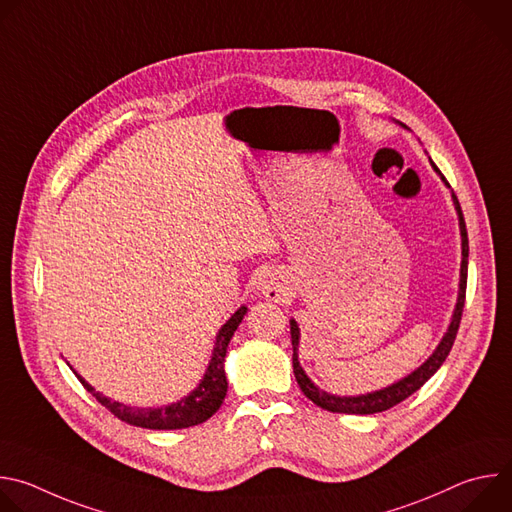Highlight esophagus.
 Listing matches in <instances>:
<instances>
[{
    "label": "esophagus",
    "mask_w": 512,
    "mask_h": 512,
    "mask_svg": "<svg viewBox=\"0 0 512 512\" xmlns=\"http://www.w3.org/2000/svg\"><path fill=\"white\" fill-rule=\"evenodd\" d=\"M257 289L261 291V294L267 298V300H281L283 296V281H281V275H277L275 271L267 269L259 275L257 279Z\"/></svg>",
    "instance_id": "1"
}]
</instances>
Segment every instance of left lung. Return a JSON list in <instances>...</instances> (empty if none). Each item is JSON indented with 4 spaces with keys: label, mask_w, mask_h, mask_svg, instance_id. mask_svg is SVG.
<instances>
[{
    "label": "left lung",
    "mask_w": 512,
    "mask_h": 512,
    "mask_svg": "<svg viewBox=\"0 0 512 512\" xmlns=\"http://www.w3.org/2000/svg\"><path fill=\"white\" fill-rule=\"evenodd\" d=\"M433 170L442 176L444 184L450 188L448 180L444 178V174L437 170V166L431 162ZM452 200L458 212V221H460V235H462V265H460V291H458V302L452 314V322L448 326V332L444 334L442 342L437 344V348L433 350V354L421 364L419 369H415L411 375H407L405 379L367 393V395H356V397H338V395H330L326 391H322L320 387H316L310 377L306 375V371L302 369V364L298 360V346H300V328L296 320H289V332H291V346H294V356H291V362H294V375L296 381L302 389V393L316 403L322 409H328L332 413H348V415H371V413H379V411H387L391 407H395L397 403L405 401L409 395H413L417 389H421L433 375L435 371L442 367L446 356L450 354L458 328H460V320H462V312H464V302H466V279H468V233H466V223H464V214L460 208V202L452 190Z\"/></svg>",
    "instance_id": "obj_1"
}]
</instances>
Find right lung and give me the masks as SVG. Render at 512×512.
<instances>
[{
  "label": "right lung",
  "mask_w": 512,
  "mask_h": 512,
  "mask_svg": "<svg viewBox=\"0 0 512 512\" xmlns=\"http://www.w3.org/2000/svg\"><path fill=\"white\" fill-rule=\"evenodd\" d=\"M247 314V308L241 306L229 320L227 324L218 330L216 342L212 348V356L208 362V369L198 383V387L182 397L178 403L164 405V407H129L119 401H111L109 397L101 395L95 391L75 369L72 373L77 375V379L83 383V387L103 405L107 407L117 419L135 425V427H145V429H184L198 425L206 419H210L218 407L223 405L225 395H227V375H225V356H227V346L239 328L243 316Z\"/></svg>",
  "instance_id": "add662e5"
}]
</instances>
